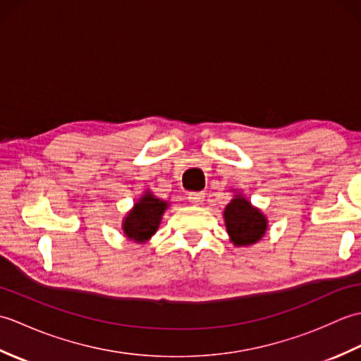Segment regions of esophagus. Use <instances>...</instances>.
Wrapping results in <instances>:
<instances>
[{
	"instance_id": "obj_1",
	"label": "esophagus",
	"mask_w": 361,
	"mask_h": 361,
	"mask_svg": "<svg viewBox=\"0 0 361 361\" xmlns=\"http://www.w3.org/2000/svg\"><path fill=\"white\" fill-rule=\"evenodd\" d=\"M188 200L192 204H200L204 200V192H189Z\"/></svg>"
}]
</instances>
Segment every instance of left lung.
I'll list each match as a JSON object with an SVG mask.
<instances>
[{
    "mask_svg": "<svg viewBox=\"0 0 361 361\" xmlns=\"http://www.w3.org/2000/svg\"><path fill=\"white\" fill-rule=\"evenodd\" d=\"M225 224L234 245L256 243L267 229L264 214L239 195L225 208Z\"/></svg>",
    "mask_w": 361,
    "mask_h": 361,
    "instance_id": "1",
    "label": "left lung"
}]
</instances>
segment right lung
Returning <instances> with one entry per match:
<instances>
[{"instance_id":"obj_1","label":"right lung","mask_w":361,"mask_h":361,"mask_svg":"<svg viewBox=\"0 0 361 361\" xmlns=\"http://www.w3.org/2000/svg\"><path fill=\"white\" fill-rule=\"evenodd\" d=\"M166 202H161L152 194H145L135 204L133 211L124 220V233L130 240L144 242L157 233L164 209Z\"/></svg>"}]
</instances>
